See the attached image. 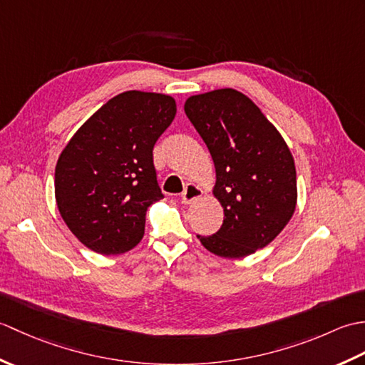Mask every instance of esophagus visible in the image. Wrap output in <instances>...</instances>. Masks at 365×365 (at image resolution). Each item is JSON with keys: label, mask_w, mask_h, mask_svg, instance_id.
Returning a JSON list of instances; mask_svg holds the SVG:
<instances>
[{"label": "esophagus", "mask_w": 365, "mask_h": 365, "mask_svg": "<svg viewBox=\"0 0 365 365\" xmlns=\"http://www.w3.org/2000/svg\"><path fill=\"white\" fill-rule=\"evenodd\" d=\"M202 195H204V191L200 190V188L197 187V185L188 183L187 187H185L183 192H182V202H183V204H191L192 200L199 199Z\"/></svg>", "instance_id": "34e87169"}]
</instances>
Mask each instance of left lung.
Masks as SVG:
<instances>
[{
    "label": "left lung",
    "instance_id": "8db88e82",
    "mask_svg": "<svg viewBox=\"0 0 365 365\" xmlns=\"http://www.w3.org/2000/svg\"><path fill=\"white\" fill-rule=\"evenodd\" d=\"M185 113L212 155L213 196L224 210L221 229L197 238L218 257L243 259L292 220L298 199L293 155L260 108L235 89L191 96Z\"/></svg>",
    "mask_w": 365,
    "mask_h": 365
}]
</instances>
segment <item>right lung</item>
<instances>
[{
  "label": "right lung",
  "mask_w": 365,
  "mask_h": 365,
  "mask_svg": "<svg viewBox=\"0 0 365 365\" xmlns=\"http://www.w3.org/2000/svg\"><path fill=\"white\" fill-rule=\"evenodd\" d=\"M177 113L158 92L127 91L76 130L54 169V197L67 227L102 255L123 254L144 237L145 212L163 199L153 145Z\"/></svg>",
  "instance_id": "obj_1"
}]
</instances>
